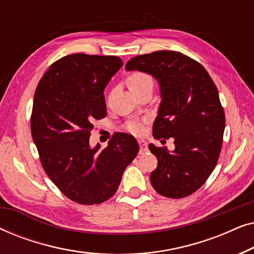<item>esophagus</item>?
<instances>
[{"instance_id":"34e87169","label":"esophagus","mask_w":254,"mask_h":254,"mask_svg":"<svg viewBox=\"0 0 254 254\" xmlns=\"http://www.w3.org/2000/svg\"><path fill=\"white\" fill-rule=\"evenodd\" d=\"M138 144H140V152H141V154H144V152L148 151V144L144 140H138Z\"/></svg>"}]
</instances>
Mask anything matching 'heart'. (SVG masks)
Masks as SVG:
<instances>
[{
	"label": "heart",
	"instance_id": "1",
	"mask_svg": "<svg viewBox=\"0 0 254 254\" xmlns=\"http://www.w3.org/2000/svg\"><path fill=\"white\" fill-rule=\"evenodd\" d=\"M148 83H152V79L150 76L144 74V72H134L127 79V84L129 86V89L140 88V86L148 84ZM128 128H129V130L134 131V133H137L141 129L140 125L136 123H130L128 125Z\"/></svg>",
	"mask_w": 254,
	"mask_h": 254
}]
</instances>
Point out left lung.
I'll return each mask as SVG.
<instances>
[{"instance_id":"left-lung-1","label":"left lung","mask_w":254,"mask_h":254,"mask_svg":"<svg viewBox=\"0 0 254 254\" xmlns=\"http://www.w3.org/2000/svg\"><path fill=\"white\" fill-rule=\"evenodd\" d=\"M126 70L157 81L161 104L154 136L175 140L172 151L149 144L158 161L150 175L152 187L172 199L190 195L208 179L221 152L225 118L217 88L199 62L180 52L138 55L127 62Z\"/></svg>"}]
</instances>
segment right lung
I'll list each match as a JSON object with an SVG mask.
<instances>
[{"label":"right lung","mask_w":254,"mask_h":254,"mask_svg":"<svg viewBox=\"0 0 254 254\" xmlns=\"http://www.w3.org/2000/svg\"><path fill=\"white\" fill-rule=\"evenodd\" d=\"M123 67L117 57L71 54L48 68L33 99L31 131L50 179L71 201L98 204L117 192L137 141L116 133L105 149L91 147L95 120L106 117L104 89Z\"/></svg>","instance_id":"obj_1"}]
</instances>
